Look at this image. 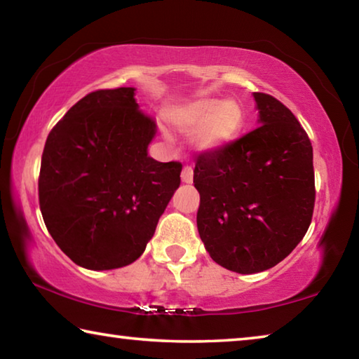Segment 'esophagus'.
<instances>
[{
	"mask_svg": "<svg viewBox=\"0 0 359 359\" xmlns=\"http://www.w3.org/2000/svg\"><path fill=\"white\" fill-rule=\"evenodd\" d=\"M180 177H182V182H184V184H191V182H193V168L185 165L184 169H182Z\"/></svg>",
	"mask_w": 359,
	"mask_h": 359,
	"instance_id": "1",
	"label": "esophagus"
}]
</instances>
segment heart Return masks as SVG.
<instances>
[{"label": "heart", "mask_w": 359, "mask_h": 359, "mask_svg": "<svg viewBox=\"0 0 359 359\" xmlns=\"http://www.w3.org/2000/svg\"><path fill=\"white\" fill-rule=\"evenodd\" d=\"M168 120L180 131H193L201 126L199 144L203 147H217L238 135L244 115L234 101L201 100L172 109Z\"/></svg>", "instance_id": "1"}]
</instances>
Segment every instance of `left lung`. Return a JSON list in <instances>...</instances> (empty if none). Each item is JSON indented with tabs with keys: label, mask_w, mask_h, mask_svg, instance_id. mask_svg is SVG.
I'll use <instances>...</instances> for the list:
<instances>
[{
	"label": "left lung",
	"mask_w": 359,
	"mask_h": 359,
	"mask_svg": "<svg viewBox=\"0 0 359 359\" xmlns=\"http://www.w3.org/2000/svg\"><path fill=\"white\" fill-rule=\"evenodd\" d=\"M259 126L199 155L198 231L210 258L239 274L274 267L311 226L315 205L312 142L290 109L253 93Z\"/></svg>",
	"instance_id": "8db88e82"
}]
</instances>
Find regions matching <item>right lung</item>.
<instances>
[{
  "label": "right lung",
  "mask_w": 359,
  "mask_h": 359,
  "mask_svg": "<svg viewBox=\"0 0 359 359\" xmlns=\"http://www.w3.org/2000/svg\"><path fill=\"white\" fill-rule=\"evenodd\" d=\"M155 133L133 87L88 93L48 133L39 208L53 241L76 264L117 269L144 253L182 171L179 161L147 156Z\"/></svg>",
  "instance_id": "right-lung-1"
}]
</instances>
